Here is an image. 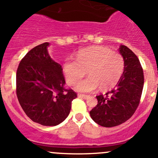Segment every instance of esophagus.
Instances as JSON below:
<instances>
[{
	"label": "esophagus",
	"mask_w": 158,
	"mask_h": 158,
	"mask_svg": "<svg viewBox=\"0 0 158 158\" xmlns=\"http://www.w3.org/2000/svg\"><path fill=\"white\" fill-rule=\"evenodd\" d=\"M79 98H84V99H87V98H89V95H83V94H79Z\"/></svg>",
	"instance_id": "34e87169"
}]
</instances>
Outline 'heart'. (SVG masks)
<instances>
[{"label": "heart", "mask_w": 158, "mask_h": 158, "mask_svg": "<svg viewBox=\"0 0 158 158\" xmlns=\"http://www.w3.org/2000/svg\"><path fill=\"white\" fill-rule=\"evenodd\" d=\"M125 60L121 54L104 47H92L78 52L76 60H67L63 73L68 83L74 85L87 73L89 77L81 81L76 89L82 92L109 90L115 86L125 70Z\"/></svg>", "instance_id": "1"}]
</instances>
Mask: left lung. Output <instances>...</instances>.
<instances>
[{
    "label": "left lung",
    "instance_id": "left-lung-1",
    "mask_svg": "<svg viewBox=\"0 0 158 158\" xmlns=\"http://www.w3.org/2000/svg\"><path fill=\"white\" fill-rule=\"evenodd\" d=\"M119 52L125 60V70L116 87L105 95H97L98 104L90 116L98 125L118 126L128 120L139 106L144 86V73L138 56L126 46Z\"/></svg>",
    "mask_w": 158,
    "mask_h": 158
}]
</instances>
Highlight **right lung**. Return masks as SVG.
<instances>
[{
    "label": "right lung",
    "mask_w": 158,
    "mask_h": 158,
    "mask_svg": "<svg viewBox=\"0 0 158 158\" xmlns=\"http://www.w3.org/2000/svg\"><path fill=\"white\" fill-rule=\"evenodd\" d=\"M49 43L30 50L20 61L16 76V94L27 115L36 123L55 126L69 115L77 97L64 88L63 67L47 52Z\"/></svg>",
    "instance_id": "add662e5"
}]
</instances>
